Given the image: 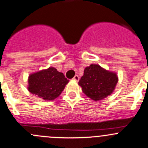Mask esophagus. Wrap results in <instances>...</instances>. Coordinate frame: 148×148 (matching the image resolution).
Returning a JSON list of instances; mask_svg holds the SVG:
<instances>
[{
  "label": "esophagus",
  "mask_w": 148,
  "mask_h": 148,
  "mask_svg": "<svg viewBox=\"0 0 148 148\" xmlns=\"http://www.w3.org/2000/svg\"><path fill=\"white\" fill-rule=\"evenodd\" d=\"M73 80H75V81H78V80H80V77H79L77 75H75L74 77H73Z\"/></svg>",
  "instance_id": "34e87169"
}]
</instances>
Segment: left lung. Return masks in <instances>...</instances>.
<instances>
[{
    "instance_id": "obj_1",
    "label": "left lung",
    "mask_w": 148,
    "mask_h": 148,
    "mask_svg": "<svg viewBox=\"0 0 148 148\" xmlns=\"http://www.w3.org/2000/svg\"><path fill=\"white\" fill-rule=\"evenodd\" d=\"M118 81L115 73L104 69L99 65L91 64L84 70V74L79 80L85 95L92 100H100L111 95Z\"/></svg>"
}]
</instances>
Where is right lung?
Returning a JSON list of instances; mask_svg holds the SVG:
<instances>
[{
    "label": "right lung",
    "instance_id": "right-lung-1",
    "mask_svg": "<svg viewBox=\"0 0 148 148\" xmlns=\"http://www.w3.org/2000/svg\"><path fill=\"white\" fill-rule=\"evenodd\" d=\"M28 82V90L30 93L50 101L61 94L69 80L56 68L51 67L30 74Z\"/></svg>",
    "mask_w": 148,
    "mask_h": 148
}]
</instances>
